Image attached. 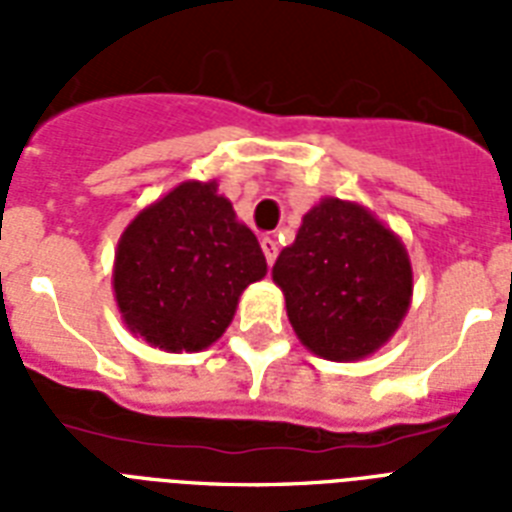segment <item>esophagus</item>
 Wrapping results in <instances>:
<instances>
[{"label": "esophagus", "mask_w": 512, "mask_h": 512, "mask_svg": "<svg viewBox=\"0 0 512 512\" xmlns=\"http://www.w3.org/2000/svg\"><path fill=\"white\" fill-rule=\"evenodd\" d=\"M260 247H263L268 265L276 263V257H279V244H276V239H273V236H263V239H260Z\"/></svg>", "instance_id": "esophagus-1"}]
</instances>
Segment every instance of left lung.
<instances>
[{
    "mask_svg": "<svg viewBox=\"0 0 512 512\" xmlns=\"http://www.w3.org/2000/svg\"><path fill=\"white\" fill-rule=\"evenodd\" d=\"M273 281L297 337L329 361L374 353L412 300L404 244L372 212L340 199H324L303 217L295 244L273 265Z\"/></svg>",
    "mask_w": 512,
    "mask_h": 512,
    "instance_id": "8db88e82",
    "label": "left lung"
}]
</instances>
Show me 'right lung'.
I'll return each mask as SVG.
<instances>
[{"instance_id": "obj_1", "label": "right lung", "mask_w": 512, "mask_h": 512, "mask_svg": "<svg viewBox=\"0 0 512 512\" xmlns=\"http://www.w3.org/2000/svg\"><path fill=\"white\" fill-rule=\"evenodd\" d=\"M255 233L215 183H183L122 233L114 292L127 327L162 350H204L231 324L239 295L265 276Z\"/></svg>"}]
</instances>
